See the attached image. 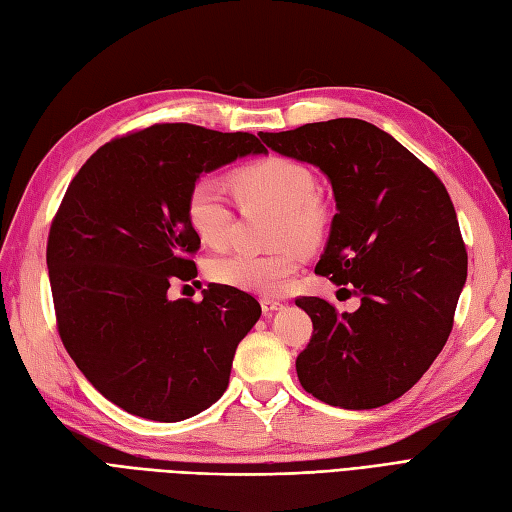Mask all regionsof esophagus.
<instances>
[{"mask_svg": "<svg viewBox=\"0 0 512 512\" xmlns=\"http://www.w3.org/2000/svg\"><path fill=\"white\" fill-rule=\"evenodd\" d=\"M260 308H262V312H265V314H271V312H275V310H280L282 303L271 299V297H262V299H260Z\"/></svg>", "mask_w": 512, "mask_h": 512, "instance_id": "esophagus-1", "label": "esophagus"}]
</instances>
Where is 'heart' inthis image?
Here are the masks:
<instances>
[{"instance_id":"heart-1","label":"heart","mask_w":512,"mask_h":512,"mask_svg":"<svg viewBox=\"0 0 512 512\" xmlns=\"http://www.w3.org/2000/svg\"><path fill=\"white\" fill-rule=\"evenodd\" d=\"M232 189L245 204H269L280 211V250L269 254L232 252L209 262V275L219 282L250 293L273 295L299 269V252L314 247L327 228V209L316 198V176L301 161L265 157L247 163L232 174ZM185 215L196 237L211 247H226L232 237V211L209 178L191 185Z\"/></svg>"}]
</instances>
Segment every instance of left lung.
Here are the masks:
<instances>
[{
  "instance_id": "left-lung-1",
  "label": "left lung",
  "mask_w": 512,
  "mask_h": 512,
  "mask_svg": "<svg viewBox=\"0 0 512 512\" xmlns=\"http://www.w3.org/2000/svg\"><path fill=\"white\" fill-rule=\"evenodd\" d=\"M275 153L306 161L331 183V219L316 273L347 284L355 312L321 297L295 303L312 338L297 357L303 390L342 409L388 405L420 381L452 331L467 280L457 213L433 170L390 133L357 118L258 133Z\"/></svg>"
}]
</instances>
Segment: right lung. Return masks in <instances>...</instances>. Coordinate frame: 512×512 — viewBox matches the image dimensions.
<instances>
[{
    "label": "right lung",
    "mask_w": 512,
    "mask_h": 512,
    "mask_svg": "<svg viewBox=\"0 0 512 512\" xmlns=\"http://www.w3.org/2000/svg\"><path fill=\"white\" fill-rule=\"evenodd\" d=\"M260 153L252 133L153 124L101 146L64 193L47 241L60 338L94 388L133 416L181 422L228 388L260 303L224 284L198 303L172 301L168 290L198 275L191 185Z\"/></svg>",
    "instance_id": "right-lung-1"
}]
</instances>
